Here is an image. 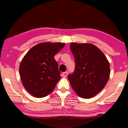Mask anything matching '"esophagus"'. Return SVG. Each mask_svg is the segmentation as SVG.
<instances>
[{"label":"esophagus","instance_id":"34e87169","mask_svg":"<svg viewBox=\"0 0 128 128\" xmlns=\"http://www.w3.org/2000/svg\"><path fill=\"white\" fill-rule=\"evenodd\" d=\"M68 72H65L64 73H62V76L63 77H66L67 76V75H68Z\"/></svg>","mask_w":128,"mask_h":128}]
</instances>
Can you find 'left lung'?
<instances>
[{
    "instance_id": "left-lung-1",
    "label": "left lung",
    "mask_w": 128,
    "mask_h": 128,
    "mask_svg": "<svg viewBox=\"0 0 128 128\" xmlns=\"http://www.w3.org/2000/svg\"><path fill=\"white\" fill-rule=\"evenodd\" d=\"M70 48L75 60L74 72L68 76L70 85L81 98H92L107 83L109 62L104 54L92 44L72 43Z\"/></svg>"
}]
</instances>
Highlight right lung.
Returning a JSON list of instances; mask_svg holds the SVG:
<instances>
[{
  "instance_id": "1",
  "label": "right lung",
  "mask_w": 128,
  "mask_h": 128,
  "mask_svg": "<svg viewBox=\"0 0 128 128\" xmlns=\"http://www.w3.org/2000/svg\"><path fill=\"white\" fill-rule=\"evenodd\" d=\"M65 46L64 43H41L30 50L19 68L25 89L36 98L46 96L60 79V72L55 56Z\"/></svg>"
}]
</instances>
